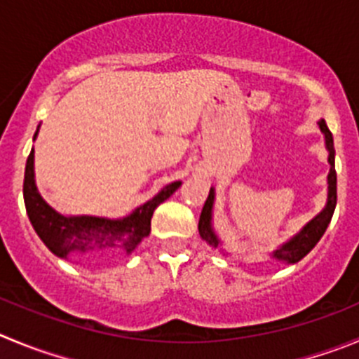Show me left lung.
Listing matches in <instances>:
<instances>
[{"mask_svg":"<svg viewBox=\"0 0 359 359\" xmlns=\"http://www.w3.org/2000/svg\"><path fill=\"white\" fill-rule=\"evenodd\" d=\"M320 133L324 134V143H326L327 150V163H330V173H327V198L324 209L317 214L316 217H311L306 225L296 233V236L290 237L289 241H285L283 244L273 250L269 253V259L278 260V262L283 264H296L301 259L310 253L316 244L319 243L320 237L326 232L327 225H330L331 217H333L334 207H337V172H334V145H333V134L327 129L326 122L319 120ZM214 200H216V191L214 187H210L209 198L205 200V205H203L202 214H200L198 221V232L200 237L205 241L209 246L219 248V251L223 255H230L229 251L223 248V241L219 239V236L216 233L212 226V212H214Z\"/></svg>","mask_w":359,"mask_h":359,"instance_id":"8db88e82","label":"left lung"}]
</instances>
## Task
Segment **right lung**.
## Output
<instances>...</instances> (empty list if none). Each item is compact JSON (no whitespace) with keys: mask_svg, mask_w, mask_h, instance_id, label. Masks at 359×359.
I'll list each match as a JSON object with an SVG mask.
<instances>
[{"mask_svg":"<svg viewBox=\"0 0 359 359\" xmlns=\"http://www.w3.org/2000/svg\"><path fill=\"white\" fill-rule=\"evenodd\" d=\"M39 129H36V138ZM180 180L164 186L154 198L116 219L99 216H65L53 209L36 189L35 150L32 149L25 172V205L36 236L51 253L63 260L115 259L130 255L150 233V219L159 203L168 200L180 187Z\"/></svg>","mask_w":359,"mask_h":359,"instance_id":"obj_1","label":"right lung"}]
</instances>
